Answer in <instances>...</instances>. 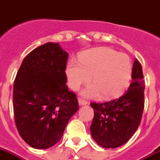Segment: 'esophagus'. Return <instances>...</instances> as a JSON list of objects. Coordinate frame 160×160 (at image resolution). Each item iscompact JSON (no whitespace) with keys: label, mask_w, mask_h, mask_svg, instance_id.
<instances>
[{"label":"esophagus","mask_w":160,"mask_h":160,"mask_svg":"<svg viewBox=\"0 0 160 160\" xmlns=\"http://www.w3.org/2000/svg\"><path fill=\"white\" fill-rule=\"evenodd\" d=\"M78 102H79V104L80 105H86L87 103H88V102H87L86 100L83 99V98H79V99H78Z\"/></svg>","instance_id":"34e87169"}]
</instances>
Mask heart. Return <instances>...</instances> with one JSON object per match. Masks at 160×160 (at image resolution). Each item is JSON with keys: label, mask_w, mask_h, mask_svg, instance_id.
<instances>
[{"label": "heart", "mask_w": 160, "mask_h": 160, "mask_svg": "<svg viewBox=\"0 0 160 160\" xmlns=\"http://www.w3.org/2000/svg\"><path fill=\"white\" fill-rule=\"evenodd\" d=\"M131 73L129 58L108 48L84 52L80 54L79 62L71 60L66 67L68 85L73 90L88 82L91 76L93 83L82 92L87 98H97L100 93L103 98L119 95L129 83Z\"/></svg>", "instance_id": "b5f03b06"}]
</instances>
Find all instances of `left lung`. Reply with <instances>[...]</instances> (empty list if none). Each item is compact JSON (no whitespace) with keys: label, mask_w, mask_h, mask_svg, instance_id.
<instances>
[{"label":"left lung","mask_w":160,"mask_h":160,"mask_svg":"<svg viewBox=\"0 0 160 160\" xmlns=\"http://www.w3.org/2000/svg\"><path fill=\"white\" fill-rule=\"evenodd\" d=\"M132 78L128 89L118 98L90 103L94 112L91 136L102 147L114 149L122 145L140 126L145 106V80L137 59L133 63Z\"/></svg>","instance_id":"left-lung-1"}]
</instances>
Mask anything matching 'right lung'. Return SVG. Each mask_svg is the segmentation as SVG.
Masks as SVG:
<instances>
[{"label":"right lung","mask_w":160,"mask_h":160,"mask_svg":"<svg viewBox=\"0 0 160 160\" xmlns=\"http://www.w3.org/2000/svg\"><path fill=\"white\" fill-rule=\"evenodd\" d=\"M68 53L59 43L47 42L26 56L13 89L18 132L34 149H48L61 140L71 118L79 109L69 91L66 67Z\"/></svg>","instance_id":"obj_1"}]
</instances>
